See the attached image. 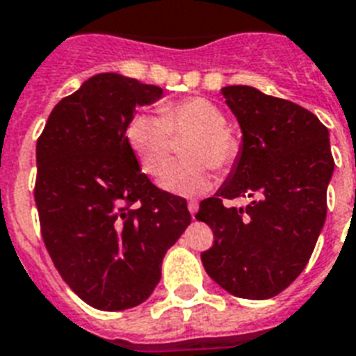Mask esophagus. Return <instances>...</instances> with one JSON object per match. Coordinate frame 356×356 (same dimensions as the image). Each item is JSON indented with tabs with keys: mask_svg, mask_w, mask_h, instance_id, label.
<instances>
[{
	"mask_svg": "<svg viewBox=\"0 0 356 356\" xmlns=\"http://www.w3.org/2000/svg\"><path fill=\"white\" fill-rule=\"evenodd\" d=\"M188 211H190V214H192V218H194L195 212H197V201L195 200L188 201Z\"/></svg>",
	"mask_w": 356,
	"mask_h": 356,
	"instance_id": "esophagus-1",
	"label": "esophagus"
}]
</instances>
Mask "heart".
<instances>
[{
	"label": "heart",
	"instance_id": "obj_1",
	"mask_svg": "<svg viewBox=\"0 0 356 356\" xmlns=\"http://www.w3.org/2000/svg\"><path fill=\"white\" fill-rule=\"evenodd\" d=\"M190 134L184 161L164 170L161 186L175 195H195L212 183V168L229 172L240 156V140L227 127V116L207 97H186L168 103L161 116L134 114L125 127V140L147 175L161 173L171 154V136Z\"/></svg>",
	"mask_w": 356,
	"mask_h": 356
}]
</instances>
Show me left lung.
<instances>
[{
  "label": "left lung",
  "instance_id": "left-lung-1",
  "mask_svg": "<svg viewBox=\"0 0 356 356\" xmlns=\"http://www.w3.org/2000/svg\"><path fill=\"white\" fill-rule=\"evenodd\" d=\"M222 94L243 136L233 172L195 214L214 233L201 262L236 298L270 299L305 270L325 223L329 131L307 108L253 86ZM245 195L254 197L245 209L222 205Z\"/></svg>",
  "mask_w": 356,
  "mask_h": 356
}]
</instances>
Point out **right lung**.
I'll return each mask as SVG.
<instances>
[{
  "label": "right lung",
  "mask_w": 356,
  "mask_h": 356,
  "mask_svg": "<svg viewBox=\"0 0 356 356\" xmlns=\"http://www.w3.org/2000/svg\"><path fill=\"white\" fill-rule=\"evenodd\" d=\"M161 97L155 85L97 74L55 105L36 142L42 238L66 284L94 309L144 303L192 220L186 200L140 172L125 140L134 108Z\"/></svg>",
  "instance_id": "obj_1"
}]
</instances>
